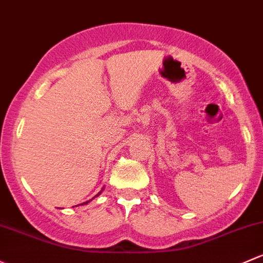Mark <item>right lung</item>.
<instances>
[{"instance_id": "obj_1", "label": "right lung", "mask_w": 263, "mask_h": 263, "mask_svg": "<svg viewBox=\"0 0 263 263\" xmlns=\"http://www.w3.org/2000/svg\"><path fill=\"white\" fill-rule=\"evenodd\" d=\"M102 190H103V189H102ZM101 193H102V192H99V193H98V194H97V195H96V197H98V195H99V194H101ZM96 197H95V198H96ZM87 203H88V201H85V203H83V204H87Z\"/></svg>"}]
</instances>
